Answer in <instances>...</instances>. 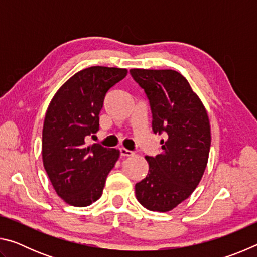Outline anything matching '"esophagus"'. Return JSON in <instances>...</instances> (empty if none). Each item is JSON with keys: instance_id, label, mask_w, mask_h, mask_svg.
I'll return each instance as SVG.
<instances>
[{"instance_id": "esophagus-1", "label": "esophagus", "mask_w": 257, "mask_h": 257, "mask_svg": "<svg viewBox=\"0 0 257 257\" xmlns=\"http://www.w3.org/2000/svg\"><path fill=\"white\" fill-rule=\"evenodd\" d=\"M119 152H120V155L121 156H132L134 154L132 151L125 150V149H123V147H121V149H119Z\"/></svg>"}]
</instances>
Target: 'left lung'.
<instances>
[{
    "label": "left lung",
    "instance_id": "left-lung-1",
    "mask_svg": "<svg viewBox=\"0 0 257 257\" xmlns=\"http://www.w3.org/2000/svg\"><path fill=\"white\" fill-rule=\"evenodd\" d=\"M144 89L154 134H165L161 154L146 156L150 169L135 186L138 202L150 211L168 212L188 198L205 171L211 146L210 121L201 99L175 70L132 69Z\"/></svg>",
    "mask_w": 257,
    "mask_h": 257
}]
</instances>
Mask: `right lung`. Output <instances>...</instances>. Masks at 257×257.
I'll return each mask as SVG.
<instances>
[{
  "label": "right lung",
  "instance_id": "right-lung-1",
  "mask_svg": "<svg viewBox=\"0 0 257 257\" xmlns=\"http://www.w3.org/2000/svg\"><path fill=\"white\" fill-rule=\"evenodd\" d=\"M125 69L90 67L64 82L46 111L42 155L56 194L69 205L84 207L102 196L119 151L87 146L99 129V112L107 90L127 76Z\"/></svg>",
  "mask_w": 257,
  "mask_h": 257
}]
</instances>
